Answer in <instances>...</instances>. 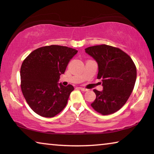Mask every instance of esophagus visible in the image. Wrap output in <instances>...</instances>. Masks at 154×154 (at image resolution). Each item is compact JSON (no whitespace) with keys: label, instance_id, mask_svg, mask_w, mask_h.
I'll use <instances>...</instances> for the list:
<instances>
[{"label":"esophagus","instance_id":"obj_1","mask_svg":"<svg viewBox=\"0 0 154 154\" xmlns=\"http://www.w3.org/2000/svg\"><path fill=\"white\" fill-rule=\"evenodd\" d=\"M79 88L82 91H83V92H86V91H88V90L85 89V88H82V87H79Z\"/></svg>","mask_w":154,"mask_h":154}]
</instances>
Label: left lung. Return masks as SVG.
<instances>
[{
    "mask_svg": "<svg viewBox=\"0 0 154 154\" xmlns=\"http://www.w3.org/2000/svg\"><path fill=\"white\" fill-rule=\"evenodd\" d=\"M85 52L98 63L97 79H102L103 91L94 90L96 98L91 106L98 113L109 115L119 110L134 89L136 66L120 49L110 45L89 47Z\"/></svg>",
    "mask_w": 154,
    "mask_h": 154,
    "instance_id": "left-lung-1",
    "label": "left lung"
}]
</instances>
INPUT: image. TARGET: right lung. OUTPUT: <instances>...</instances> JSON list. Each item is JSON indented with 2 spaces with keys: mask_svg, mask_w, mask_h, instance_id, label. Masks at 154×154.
<instances>
[{
  "mask_svg": "<svg viewBox=\"0 0 154 154\" xmlns=\"http://www.w3.org/2000/svg\"><path fill=\"white\" fill-rule=\"evenodd\" d=\"M77 50L52 45L34 50L20 69L21 89L28 105L36 113L52 118L66 106L74 88L58 83Z\"/></svg>",
  "mask_w": 154,
  "mask_h": 154,
  "instance_id": "obj_1",
  "label": "right lung"
}]
</instances>
